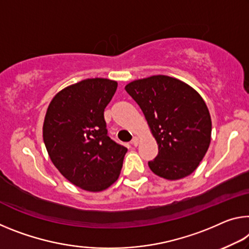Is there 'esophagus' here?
Instances as JSON below:
<instances>
[{
    "instance_id": "34e87169",
    "label": "esophagus",
    "mask_w": 249,
    "mask_h": 249,
    "mask_svg": "<svg viewBox=\"0 0 249 249\" xmlns=\"http://www.w3.org/2000/svg\"><path fill=\"white\" fill-rule=\"evenodd\" d=\"M139 142H140V140L137 139V137H134V139L132 140V144L134 146H137V145H139Z\"/></svg>"
}]
</instances>
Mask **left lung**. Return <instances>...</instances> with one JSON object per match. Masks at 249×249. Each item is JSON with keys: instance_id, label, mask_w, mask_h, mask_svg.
<instances>
[{"instance_id": "left-lung-1", "label": "left lung", "mask_w": 249, "mask_h": 249, "mask_svg": "<svg viewBox=\"0 0 249 249\" xmlns=\"http://www.w3.org/2000/svg\"><path fill=\"white\" fill-rule=\"evenodd\" d=\"M125 89L143 110L159 145L157 156L148 161L151 171L169 180L191 175L211 143L212 120L202 96L165 75L133 81Z\"/></svg>"}]
</instances>
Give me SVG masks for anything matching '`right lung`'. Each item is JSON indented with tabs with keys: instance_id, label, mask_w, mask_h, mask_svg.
<instances>
[{
	"instance_id": "obj_1",
	"label": "right lung",
	"mask_w": 249,
	"mask_h": 249,
	"mask_svg": "<svg viewBox=\"0 0 249 249\" xmlns=\"http://www.w3.org/2000/svg\"><path fill=\"white\" fill-rule=\"evenodd\" d=\"M117 82L88 78L53 97L46 110L43 140L54 166L75 186L89 192L109 187L120 176L127 148L110 140L104 109Z\"/></svg>"
}]
</instances>
